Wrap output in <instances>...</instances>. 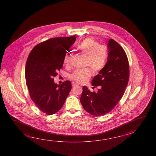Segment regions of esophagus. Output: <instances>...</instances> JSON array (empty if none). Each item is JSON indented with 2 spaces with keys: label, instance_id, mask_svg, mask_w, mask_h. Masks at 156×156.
<instances>
[{
  "label": "esophagus",
  "instance_id": "34e87169",
  "mask_svg": "<svg viewBox=\"0 0 156 156\" xmlns=\"http://www.w3.org/2000/svg\"><path fill=\"white\" fill-rule=\"evenodd\" d=\"M72 85L73 87H75V86H78V85L76 83H72Z\"/></svg>",
  "mask_w": 156,
  "mask_h": 156
}]
</instances>
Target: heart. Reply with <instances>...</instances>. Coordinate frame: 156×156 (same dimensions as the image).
<instances>
[{
    "mask_svg": "<svg viewBox=\"0 0 156 156\" xmlns=\"http://www.w3.org/2000/svg\"><path fill=\"white\" fill-rule=\"evenodd\" d=\"M77 49L80 53L86 56V66H89L94 71H99L105 66L108 57V51L105 47L100 45L93 39L88 38L80 43ZM70 58V53L66 54L64 59L65 62H69ZM91 75V70L86 69L76 70L71 75V78L77 83H83L89 79Z\"/></svg>",
    "mask_w": 156,
    "mask_h": 156,
    "instance_id": "b5f03b06",
    "label": "heart"
}]
</instances>
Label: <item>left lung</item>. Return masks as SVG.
I'll list each match as a JSON object with an SVG mask.
<instances>
[{"label":"left lung","instance_id":"8db88e82","mask_svg":"<svg viewBox=\"0 0 156 156\" xmlns=\"http://www.w3.org/2000/svg\"><path fill=\"white\" fill-rule=\"evenodd\" d=\"M109 51L105 66L92 81L93 87L99 86L97 93L83 86L80 102L83 109L94 116L109 113L122 99L128 83L129 66L126 53L113 39L108 43Z\"/></svg>","mask_w":156,"mask_h":156}]
</instances>
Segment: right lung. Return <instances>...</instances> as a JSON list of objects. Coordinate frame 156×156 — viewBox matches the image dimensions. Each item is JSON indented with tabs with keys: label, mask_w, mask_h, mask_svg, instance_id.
Returning a JSON list of instances; mask_svg holds the SVG:
<instances>
[{
	"label": "right lung",
	"mask_w": 156,
	"mask_h": 156,
	"mask_svg": "<svg viewBox=\"0 0 156 156\" xmlns=\"http://www.w3.org/2000/svg\"><path fill=\"white\" fill-rule=\"evenodd\" d=\"M75 41V36L51 38L37 44L28 57L25 76L30 97L47 115L61 109L71 89L70 81L57 85L53 77L63 66L67 51Z\"/></svg>",
	"instance_id": "right-lung-1"
}]
</instances>
